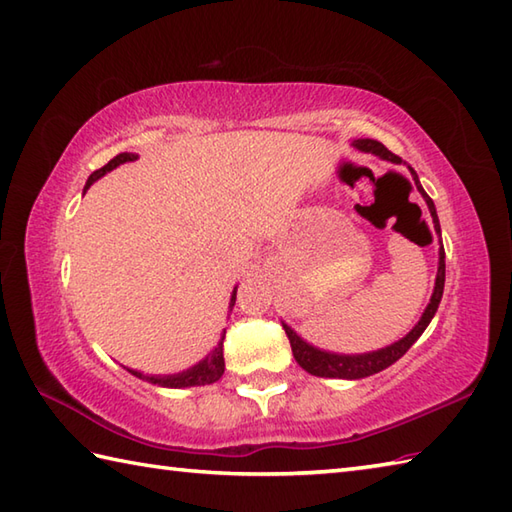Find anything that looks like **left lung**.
Here are the masks:
<instances>
[{
	"label": "left lung",
	"instance_id": "obj_1",
	"mask_svg": "<svg viewBox=\"0 0 512 512\" xmlns=\"http://www.w3.org/2000/svg\"><path fill=\"white\" fill-rule=\"evenodd\" d=\"M356 149L361 151H369V154H376L380 158L385 160H391V162H402L396 154H391V151L383 145L378 143V140H372V138H358L352 143ZM411 171L413 176V182H416L418 191L422 193L424 202H427L429 211H431V217H433V228H436V233L440 235V220H438V213H436V204H433V200L429 198L427 193H424L422 184L416 176V171ZM442 244V242H440ZM442 292H444V248H440V266H438V277H436V288H433V295H431V301L427 310L422 312V317L418 321L416 328H413L405 339L396 341L394 345L389 347H383V350L378 352H369V354H332V352H321L317 350V347H312L310 343H306L301 339V336H297V332H292V328H288V325L284 323V330L288 334V341H290V347H292V354H295V361L306 369L308 374L312 376H321V378H347V380H356V378H365V376H372V374H378L383 372V369H387L389 365H394L398 358L405 354L409 347L416 343L420 339V334L427 330V325L431 323L433 314H436L438 306H440V299H442Z\"/></svg>",
	"mask_w": 512,
	"mask_h": 512
}]
</instances>
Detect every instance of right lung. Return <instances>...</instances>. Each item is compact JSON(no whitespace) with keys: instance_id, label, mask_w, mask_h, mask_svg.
Returning <instances> with one entry per match:
<instances>
[{"instance_id":"obj_1","label":"right lung","mask_w":512,"mask_h":512,"mask_svg":"<svg viewBox=\"0 0 512 512\" xmlns=\"http://www.w3.org/2000/svg\"><path fill=\"white\" fill-rule=\"evenodd\" d=\"M136 158H138L136 154H118L116 158H112L110 162H107L105 167L96 169L92 173V176L88 178V182H85V189L83 191H88L92 187V182H96L101 176H105L107 171H112L118 165H123V162H132ZM235 297H237V290H233V295H231V306H228L231 310L235 306ZM224 334H226V330L222 332V339H220V343H217L215 350L209 356H206L204 361H200L198 365H193L191 369H187V372L171 374V376H147V374L136 372V369H127V372H132L134 376L147 380V383L160 385V387L182 389V387H195V385H211V383H215V380H220L222 374H224Z\"/></svg>"}]
</instances>
